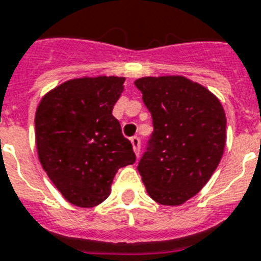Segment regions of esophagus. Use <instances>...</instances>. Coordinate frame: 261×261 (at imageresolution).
<instances>
[{
	"label": "esophagus",
	"mask_w": 261,
	"mask_h": 261,
	"mask_svg": "<svg viewBox=\"0 0 261 261\" xmlns=\"http://www.w3.org/2000/svg\"><path fill=\"white\" fill-rule=\"evenodd\" d=\"M131 145H133V149H134V152H136V155L138 156L140 155V148H141V141L138 137H133L131 138Z\"/></svg>",
	"instance_id": "34e87169"
}]
</instances>
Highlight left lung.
Masks as SVG:
<instances>
[{
  "label": "left lung",
  "mask_w": 261,
  "mask_h": 261,
  "mask_svg": "<svg viewBox=\"0 0 261 261\" xmlns=\"http://www.w3.org/2000/svg\"><path fill=\"white\" fill-rule=\"evenodd\" d=\"M153 120L148 149L138 163L146 192L179 206L203 188L225 146V112L206 87L184 76L141 77L134 83Z\"/></svg>",
  "instance_id": "left-lung-1"
}]
</instances>
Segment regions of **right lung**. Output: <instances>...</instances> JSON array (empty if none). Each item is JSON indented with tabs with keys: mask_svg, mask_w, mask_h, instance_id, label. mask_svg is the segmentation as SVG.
<instances>
[{
	"mask_svg": "<svg viewBox=\"0 0 261 261\" xmlns=\"http://www.w3.org/2000/svg\"><path fill=\"white\" fill-rule=\"evenodd\" d=\"M124 77H79L62 83L38 103L36 146L42 169L62 196L94 207L111 194L117 170L136 162L133 145L112 115Z\"/></svg>",
	"mask_w": 261,
	"mask_h": 261,
	"instance_id": "add662e5",
	"label": "right lung"
}]
</instances>
